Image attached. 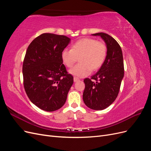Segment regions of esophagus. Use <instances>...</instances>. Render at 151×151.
<instances>
[{"label":"esophagus","mask_w":151,"mask_h":151,"mask_svg":"<svg viewBox=\"0 0 151 151\" xmlns=\"http://www.w3.org/2000/svg\"><path fill=\"white\" fill-rule=\"evenodd\" d=\"M79 81V78H77V77H74V81L75 82V83H76V82Z\"/></svg>","instance_id":"34e87169"}]
</instances>
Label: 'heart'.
I'll list each match as a JSON object with an SVG mask.
<instances>
[{"instance_id":"1","label":"heart","mask_w":151,"mask_h":151,"mask_svg":"<svg viewBox=\"0 0 151 151\" xmlns=\"http://www.w3.org/2000/svg\"><path fill=\"white\" fill-rule=\"evenodd\" d=\"M107 55L106 45L103 42L84 38L73 44L70 50L62 52V60L67 67L70 68L79 58V64L69 70L70 74L79 77L87 76L91 71H96L102 66Z\"/></svg>"}]
</instances>
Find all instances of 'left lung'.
I'll return each instance as SVG.
<instances>
[{"mask_svg":"<svg viewBox=\"0 0 151 151\" xmlns=\"http://www.w3.org/2000/svg\"><path fill=\"white\" fill-rule=\"evenodd\" d=\"M93 35L101 36L104 41L107 55L96 74L91 79L84 80L83 101L88 108L102 110L111 105L118 96L124 76V65L121 47L115 39L104 33Z\"/></svg>","mask_w":151,"mask_h":151,"instance_id":"obj_1","label":"left lung"}]
</instances>
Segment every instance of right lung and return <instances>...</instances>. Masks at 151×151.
I'll list each match as a JSON object with an SVG mask.
<instances>
[{"label": "right lung", "instance_id": "1", "mask_svg": "<svg viewBox=\"0 0 151 151\" xmlns=\"http://www.w3.org/2000/svg\"><path fill=\"white\" fill-rule=\"evenodd\" d=\"M70 41L64 35L43 33L26 50L22 65L24 88L30 101L44 111L62 107L74 83L61 58Z\"/></svg>", "mask_w": 151, "mask_h": 151}]
</instances>
